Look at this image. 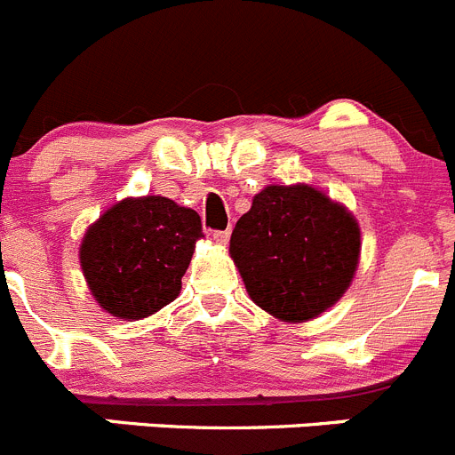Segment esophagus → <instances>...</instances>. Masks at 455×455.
Returning <instances> with one entry per match:
<instances>
[{"label":"esophagus","instance_id":"1","mask_svg":"<svg viewBox=\"0 0 455 455\" xmlns=\"http://www.w3.org/2000/svg\"><path fill=\"white\" fill-rule=\"evenodd\" d=\"M228 237H231V231H228V228H227V231H215L213 233V240L218 242V244H227Z\"/></svg>","mask_w":455,"mask_h":455}]
</instances>
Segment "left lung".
I'll list each match as a JSON object with an SVG mask.
<instances>
[{"label": "left lung", "mask_w": 455, "mask_h": 455, "mask_svg": "<svg viewBox=\"0 0 455 455\" xmlns=\"http://www.w3.org/2000/svg\"><path fill=\"white\" fill-rule=\"evenodd\" d=\"M228 251L258 307L303 323L346 294L362 231L346 206L312 186H267L237 220Z\"/></svg>", "instance_id": "left-lung-1"}]
</instances>
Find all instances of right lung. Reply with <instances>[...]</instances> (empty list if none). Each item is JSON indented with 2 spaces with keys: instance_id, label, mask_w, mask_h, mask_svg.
Returning a JSON list of instances; mask_svg holds the SVG:
<instances>
[{
  "instance_id": "obj_1",
  "label": "right lung",
  "mask_w": 455,
  "mask_h": 455,
  "mask_svg": "<svg viewBox=\"0 0 455 455\" xmlns=\"http://www.w3.org/2000/svg\"><path fill=\"white\" fill-rule=\"evenodd\" d=\"M202 220L161 195L127 197L87 228L80 267L93 299L112 316L139 321L180 296Z\"/></svg>"
}]
</instances>
